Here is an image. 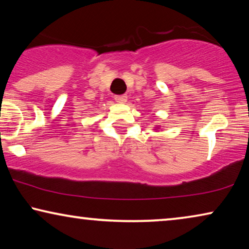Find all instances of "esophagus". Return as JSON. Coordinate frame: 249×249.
<instances>
[{
  "instance_id": "esophagus-1",
  "label": "esophagus",
  "mask_w": 249,
  "mask_h": 249,
  "mask_svg": "<svg viewBox=\"0 0 249 249\" xmlns=\"http://www.w3.org/2000/svg\"><path fill=\"white\" fill-rule=\"evenodd\" d=\"M114 99L115 101H116L117 103H121V104H123V103H125L126 101H127V96L126 95H116L114 97Z\"/></svg>"
}]
</instances>
